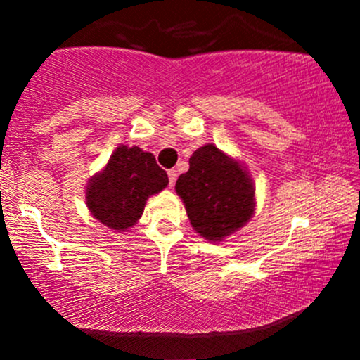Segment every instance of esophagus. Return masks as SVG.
<instances>
[{
  "label": "esophagus",
  "mask_w": 360,
  "mask_h": 360,
  "mask_svg": "<svg viewBox=\"0 0 360 360\" xmlns=\"http://www.w3.org/2000/svg\"><path fill=\"white\" fill-rule=\"evenodd\" d=\"M167 176H169V186H174L176 184V179H177V172L174 171V169H171V171L167 172Z\"/></svg>",
  "instance_id": "esophagus-1"
}]
</instances>
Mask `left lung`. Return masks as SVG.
I'll use <instances>...</instances> for the list:
<instances>
[{
  "label": "left lung",
  "mask_w": 360,
  "mask_h": 360,
  "mask_svg": "<svg viewBox=\"0 0 360 360\" xmlns=\"http://www.w3.org/2000/svg\"><path fill=\"white\" fill-rule=\"evenodd\" d=\"M176 193L193 229L212 242L237 232L254 213V184L237 160L213 143L200 147L179 176Z\"/></svg>",
  "instance_id": "1"
}]
</instances>
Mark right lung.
<instances>
[{
  "instance_id": "right-lung-1",
  "label": "right lung",
  "mask_w": 360,
  "mask_h": 360,
  "mask_svg": "<svg viewBox=\"0 0 360 360\" xmlns=\"http://www.w3.org/2000/svg\"><path fill=\"white\" fill-rule=\"evenodd\" d=\"M167 184V172L157 166L150 152L120 146L106 167L91 179L86 203L103 225L127 230L142 217L148 196L160 193Z\"/></svg>"
}]
</instances>
